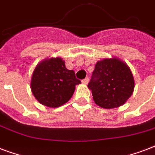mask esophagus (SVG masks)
<instances>
[{
    "instance_id": "1",
    "label": "esophagus",
    "mask_w": 155,
    "mask_h": 155,
    "mask_svg": "<svg viewBox=\"0 0 155 155\" xmlns=\"http://www.w3.org/2000/svg\"><path fill=\"white\" fill-rule=\"evenodd\" d=\"M82 82L83 83V84L87 85L88 82H89V78H86L85 79H83V80H82Z\"/></svg>"
}]
</instances>
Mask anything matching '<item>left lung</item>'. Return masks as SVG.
<instances>
[{
  "instance_id": "8db88e82",
  "label": "left lung",
  "mask_w": 155,
  "mask_h": 155,
  "mask_svg": "<svg viewBox=\"0 0 155 155\" xmlns=\"http://www.w3.org/2000/svg\"><path fill=\"white\" fill-rule=\"evenodd\" d=\"M134 86L128 66L116 58L97 62L87 85L95 104L104 109L117 108L124 104L132 95Z\"/></svg>"
}]
</instances>
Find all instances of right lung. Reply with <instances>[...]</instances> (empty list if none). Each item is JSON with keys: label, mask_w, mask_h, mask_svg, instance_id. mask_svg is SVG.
<instances>
[{"label": "right lung", "mask_w": 155, "mask_h": 155, "mask_svg": "<svg viewBox=\"0 0 155 155\" xmlns=\"http://www.w3.org/2000/svg\"><path fill=\"white\" fill-rule=\"evenodd\" d=\"M81 81L76 78L73 70L66 68L62 59H50L35 68L31 81V89L35 98L48 107H59L73 96L76 85Z\"/></svg>", "instance_id": "obj_1"}]
</instances>
